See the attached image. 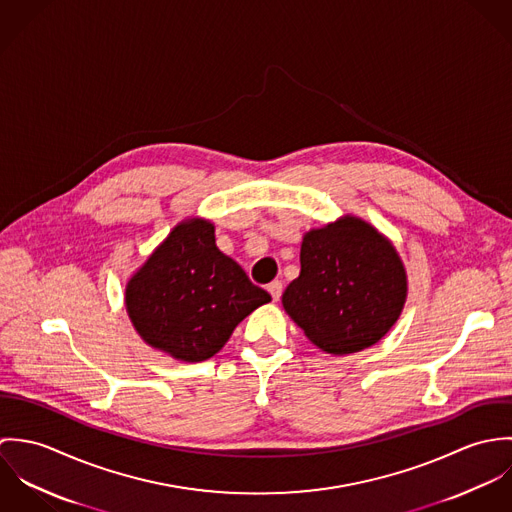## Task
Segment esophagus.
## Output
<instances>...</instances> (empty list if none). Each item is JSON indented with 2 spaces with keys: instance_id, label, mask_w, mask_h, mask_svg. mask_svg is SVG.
I'll list each match as a JSON object with an SVG mask.
<instances>
[{
  "instance_id": "34e87169",
  "label": "esophagus",
  "mask_w": 512,
  "mask_h": 512,
  "mask_svg": "<svg viewBox=\"0 0 512 512\" xmlns=\"http://www.w3.org/2000/svg\"><path fill=\"white\" fill-rule=\"evenodd\" d=\"M282 290H284V286H282L280 280H274L272 284H268V292H270L274 301H278L282 297Z\"/></svg>"
}]
</instances>
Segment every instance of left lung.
Here are the masks:
<instances>
[{
  "mask_svg": "<svg viewBox=\"0 0 512 512\" xmlns=\"http://www.w3.org/2000/svg\"><path fill=\"white\" fill-rule=\"evenodd\" d=\"M301 272L286 288V313L331 355L378 343L398 321L408 278L392 242L357 217L303 234Z\"/></svg>",
  "mask_w": 512,
  "mask_h": 512,
  "instance_id": "1",
  "label": "left lung"
}]
</instances>
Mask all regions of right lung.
I'll return each mask as SVG.
<instances>
[{
  "instance_id": "right-lung-1",
  "label": "right lung",
  "mask_w": 512,
  "mask_h": 512,
  "mask_svg": "<svg viewBox=\"0 0 512 512\" xmlns=\"http://www.w3.org/2000/svg\"><path fill=\"white\" fill-rule=\"evenodd\" d=\"M272 301L215 242V224L179 222L126 286L132 325L149 347L185 363L217 355L236 325Z\"/></svg>"
}]
</instances>
